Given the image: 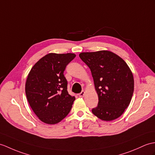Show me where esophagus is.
<instances>
[{
	"label": "esophagus",
	"mask_w": 155,
	"mask_h": 155,
	"mask_svg": "<svg viewBox=\"0 0 155 155\" xmlns=\"http://www.w3.org/2000/svg\"><path fill=\"white\" fill-rule=\"evenodd\" d=\"M84 94H85V91H82L80 94H79V96L80 97H83L84 96Z\"/></svg>",
	"instance_id": "esophagus-1"
}]
</instances>
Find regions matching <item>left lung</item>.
<instances>
[{
	"mask_svg": "<svg viewBox=\"0 0 155 155\" xmlns=\"http://www.w3.org/2000/svg\"><path fill=\"white\" fill-rule=\"evenodd\" d=\"M79 57L91 71L98 96L93 114L106 121L120 117L130 104L134 91V76L127 64L107 50L81 53Z\"/></svg>",
	"mask_w": 155,
	"mask_h": 155,
	"instance_id": "8db88e82",
	"label": "left lung"
}]
</instances>
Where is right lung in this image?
I'll return each instance as SVG.
<instances>
[{"label":"right lung","mask_w":155,"mask_h":155,"mask_svg":"<svg viewBox=\"0 0 155 155\" xmlns=\"http://www.w3.org/2000/svg\"><path fill=\"white\" fill-rule=\"evenodd\" d=\"M75 57L70 53H49L34 64L28 75L25 91L28 103L45 124H58L70 112L75 98L68 93L63 73Z\"/></svg>","instance_id":"obj_1"}]
</instances>
